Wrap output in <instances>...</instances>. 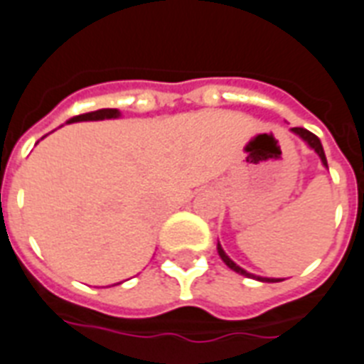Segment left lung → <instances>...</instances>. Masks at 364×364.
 <instances>
[{
  "label": "left lung",
  "instance_id": "8db88e82",
  "mask_svg": "<svg viewBox=\"0 0 364 364\" xmlns=\"http://www.w3.org/2000/svg\"><path fill=\"white\" fill-rule=\"evenodd\" d=\"M291 133H295V135L301 136L302 141L306 142L308 146L312 148L314 152L318 154L319 159H321V164H323V167H325V168H329V167H327V158H325L323 146H321V141H319L318 136L314 135V133L308 132V129H304V127H291ZM216 248H218V254H220V257H222L223 263L228 264V267H229V269H231V270H235V272H238V274L246 276V278H254V280H259V282H282V278H264V276H255V274H252V272H248V270H244L242 267H238V264L235 263V261H232L231 257H229V255L225 254V252H223L222 244L218 242Z\"/></svg>",
  "mask_w": 364,
  "mask_h": 364
}]
</instances>
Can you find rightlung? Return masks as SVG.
<instances>
[{"label":"right lung","instance_id":"obj_1","mask_svg":"<svg viewBox=\"0 0 364 364\" xmlns=\"http://www.w3.org/2000/svg\"><path fill=\"white\" fill-rule=\"evenodd\" d=\"M112 118H120V110L118 109H100L94 112H86V114L73 116L67 120V124L73 122H94V120H112Z\"/></svg>","mask_w":364,"mask_h":364}]
</instances>
